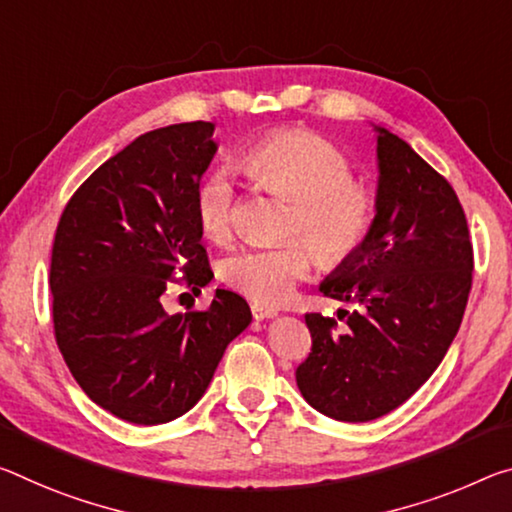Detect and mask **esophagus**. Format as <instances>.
Listing matches in <instances>:
<instances>
[{
	"label": "esophagus",
	"instance_id": "obj_1",
	"mask_svg": "<svg viewBox=\"0 0 512 512\" xmlns=\"http://www.w3.org/2000/svg\"><path fill=\"white\" fill-rule=\"evenodd\" d=\"M250 310H253V316L257 321L273 319V316H278V310H273V307H266L262 303H253V305H250Z\"/></svg>",
	"mask_w": 512,
	"mask_h": 512
}]
</instances>
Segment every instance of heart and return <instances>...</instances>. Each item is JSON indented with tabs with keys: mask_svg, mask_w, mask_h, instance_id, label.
Segmentation results:
<instances>
[{
	"mask_svg": "<svg viewBox=\"0 0 512 512\" xmlns=\"http://www.w3.org/2000/svg\"><path fill=\"white\" fill-rule=\"evenodd\" d=\"M239 166L257 186L291 198L287 232H303L313 243L289 239L227 255L221 275L243 296L255 303H282L310 273L314 253L326 266H339L367 243L376 223V196L367 184L353 180L351 161L335 143L303 129H282L246 148ZM196 209L209 239L232 237L237 193L225 168L200 184Z\"/></svg>",
	"mask_w": 512,
	"mask_h": 512,
	"instance_id": "1",
	"label": "heart"
}]
</instances>
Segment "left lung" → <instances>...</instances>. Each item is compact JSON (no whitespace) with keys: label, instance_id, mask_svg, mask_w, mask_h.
<instances>
[{"label":"left lung","instance_id":"obj_1","mask_svg":"<svg viewBox=\"0 0 512 512\" xmlns=\"http://www.w3.org/2000/svg\"><path fill=\"white\" fill-rule=\"evenodd\" d=\"M376 129V223L321 291L355 303L346 330L305 314L312 353L296 369L303 399L337 421H371L433 376L460 328L472 289L467 218L451 184L399 136Z\"/></svg>","mask_w":512,"mask_h":512}]
</instances>
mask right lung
Returning a JSON list of instances; mask_svg holds the SVG:
<instances>
[{"label":"right lung","mask_w":512,"mask_h":512,"mask_svg":"<svg viewBox=\"0 0 512 512\" xmlns=\"http://www.w3.org/2000/svg\"><path fill=\"white\" fill-rule=\"evenodd\" d=\"M212 134L214 123L196 120L139 136L79 186L56 227V344L88 399L129 424L189 412L253 321L230 289H216L202 312L161 305L177 271L193 291L214 278L196 209Z\"/></svg>","instance_id":"add662e5"}]
</instances>
